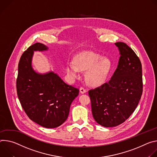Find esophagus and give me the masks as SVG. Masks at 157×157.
<instances>
[{"instance_id": "esophagus-1", "label": "esophagus", "mask_w": 157, "mask_h": 157, "mask_svg": "<svg viewBox=\"0 0 157 157\" xmlns=\"http://www.w3.org/2000/svg\"><path fill=\"white\" fill-rule=\"evenodd\" d=\"M80 93H81V94H85V93L86 92V89H85V88L82 87V86H81V87L80 88Z\"/></svg>"}]
</instances>
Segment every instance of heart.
<instances>
[{
    "mask_svg": "<svg viewBox=\"0 0 157 157\" xmlns=\"http://www.w3.org/2000/svg\"><path fill=\"white\" fill-rule=\"evenodd\" d=\"M74 63L65 67L67 75L72 79L79 77L80 71L85 72V80L92 86L101 85L105 82L112 69V62L95 52L86 51L76 56Z\"/></svg>",
    "mask_w": 157,
    "mask_h": 157,
    "instance_id": "b5f03b06",
    "label": "heart"
}]
</instances>
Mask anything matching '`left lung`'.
<instances>
[{
	"label": "left lung",
	"mask_w": 157,
	"mask_h": 157,
	"mask_svg": "<svg viewBox=\"0 0 157 157\" xmlns=\"http://www.w3.org/2000/svg\"><path fill=\"white\" fill-rule=\"evenodd\" d=\"M115 45L120 55L116 71L108 83L89 91L93 117L105 127H116L128 119L143 92L140 59L126 44L118 42Z\"/></svg>",
	"instance_id": "left-lung-1"
}]
</instances>
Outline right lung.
Returning <instances> with one entry per match:
<instances>
[{
	"label": "right lung",
	"instance_id": "1",
	"mask_svg": "<svg viewBox=\"0 0 157 157\" xmlns=\"http://www.w3.org/2000/svg\"><path fill=\"white\" fill-rule=\"evenodd\" d=\"M48 48L43 44L36 43L24 52L18 65L16 87L21 105L29 118L42 127L53 128L67 120L79 89L65 83L53 72L40 74L33 69V52Z\"/></svg>",
	"mask_w": 157,
	"mask_h": 157
}]
</instances>
